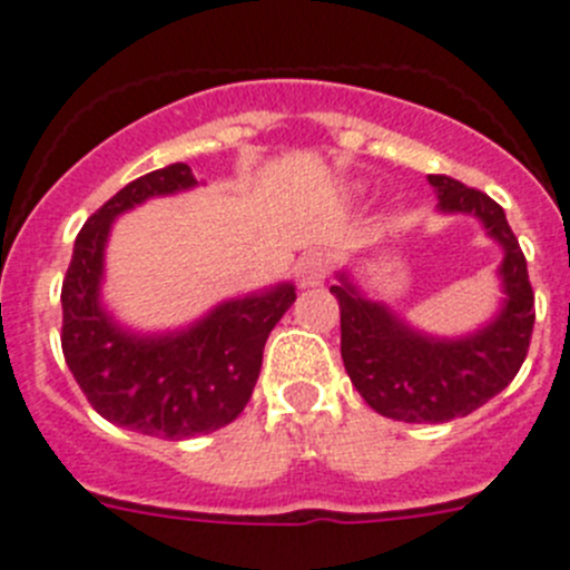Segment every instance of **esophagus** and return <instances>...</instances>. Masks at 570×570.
Instances as JSON below:
<instances>
[{
  "label": "esophagus",
  "instance_id": "34e87169",
  "mask_svg": "<svg viewBox=\"0 0 570 570\" xmlns=\"http://www.w3.org/2000/svg\"><path fill=\"white\" fill-rule=\"evenodd\" d=\"M330 266H332V258L323 249H312V253H306L304 258L297 261L295 273H297V284L301 286H317L323 284V278L330 275Z\"/></svg>",
  "mask_w": 570,
  "mask_h": 570
}]
</instances>
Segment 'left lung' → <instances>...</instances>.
Here are the masks:
<instances>
[{
	"label": "left lung",
	"mask_w": 570,
	"mask_h": 570,
	"mask_svg": "<svg viewBox=\"0 0 570 570\" xmlns=\"http://www.w3.org/2000/svg\"><path fill=\"white\" fill-rule=\"evenodd\" d=\"M440 213L474 215L502 247V309L465 337H432L412 330L389 306L368 301L346 273L330 286L341 304V355L368 406L403 423L465 417L509 386L534 332V289L525 255L494 198L458 178L429 176Z\"/></svg>",
	"instance_id": "obj_1"
}]
</instances>
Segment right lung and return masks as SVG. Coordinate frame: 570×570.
<instances>
[{
  "instance_id": "right-lung-1",
  "label": "right lung",
  "mask_w": 570,
  "mask_h": 570,
  "mask_svg": "<svg viewBox=\"0 0 570 570\" xmlns=\"http://www.w3.org/2000/svg\"><path fill=\"white\" fill-rule=\"evenodd\" d=\"M196 184L187 164H170L121 187L76 235L61 284V352L90 406L110 423L164 440L209 434L244 412L266 337L295 304V286L278 284L224 301L167 335H136L107 315L99 286L116 215Z\"/></svg>"
}]
</instances>
